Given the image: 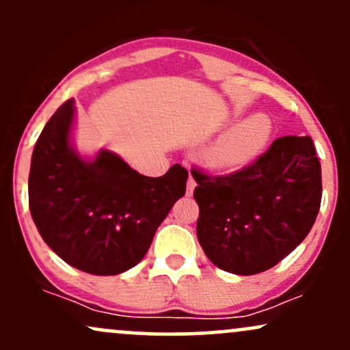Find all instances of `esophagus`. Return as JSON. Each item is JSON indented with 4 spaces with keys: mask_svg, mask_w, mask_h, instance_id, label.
I'll list each match as a JSON object with an SVG mask.
<instances>
[{
    "mask_svg": "<svg viewBox=\"0 0 350 350\" xmlns=\"http://www.w3.org/2000/svg\"><path fill=\"white\" fill-rule=\"evenodd\" d=\"M194 189H196V180H194V178H192V176H189V179H187V196H192Z\"/></svg>",
    "mask_w": 350,
    "mask_h": 350,
    "instance_id": "34e87169",
    "label": "esophagus"
}]
</instances>
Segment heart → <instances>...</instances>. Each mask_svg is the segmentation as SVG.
Instances as JSON below:
<instances>
[{
  "label": "heart",
  "mask_w": 350,
  "mask_h": 350,
  "mask_svg": "<svg viewBox=\"0 0 350 350\" xmlns=\"http://www.w3.org/2000/svg\"><path fill=\"white\" fill-rule=\"evenodd\" d=\"M271 135L270 118L265 115H252L220 135L204 151V161L215 171L242 170L267 150Z\"/></svg>",
  "instance_id": "1"
}]
</instances>
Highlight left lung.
<instances>
[{
  "instance_id": "left-lung-1",
  "label": "left lung",
  "mask_w": 350,
  "mask_h": 350,
  "mask_svg": "<svg viewBox=\"0 0 350 350\" xmlns=\"http://www.w3.org/2000/svg\"><path fill=\"white\" fill-rule=\"evenodd\" d=\"M198 183V239L207 258L234 275L270 270L306 239L321 207V163L309 136H283L243 170Z\"/></svg>"
}]
</instances>
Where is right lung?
<instances>
[{
  "mask_svg": "<svg viewBox=\"0 0 350 350\" xmlns=\"http://www.w3.org/2000/svg\"><path fill=\"white\" fill-rule=\"evenodd\" d=\"M74 98L39 135L29 171V208L39 234L70 267L118 275L143 260L171 207L186 194L187 171L161 178L131 170L115 152L83 159L70 144Z\"/></svg>",
  "mask_w": 350,
  "mask_h": 350,
  "instance_id": "obj_1",
  "label": "right lung"
}]
</instances>
